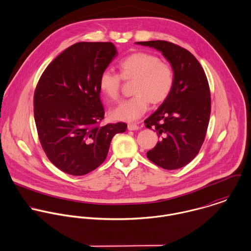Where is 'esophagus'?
Masks as SVG:
<instances>
[{
  "label": "esophagus",
  "instance_id": "obj_1",
  "mask_svg": "<svg viewBox=\"0 0 251 251\" xmlns=\"http://www.w3.org/2000/svg\"><path fill=\"white\" fill-rule=\"evenodd\" d=\"M139 129V125H137L136 123H129L128 124V130L130 131H135Z\"/></svg>",
  "mask_w": 251,
  "mask_h": 251
}]
</instances>
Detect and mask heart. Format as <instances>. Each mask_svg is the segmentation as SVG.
I'll list each match as a JSON object with an SVG mask.
<instances>
[{"instance_id":"heart-1","label":"heart","mask_w":251,"mask_h":251,"mask_svg":"<svg viewBox=\"0 0 251 251\" xmlns=\"http://www.w3.org/2000/svg\"><path fill=\"white\" fill-rule=\"evenodd\" d=\"M119 69L120 75L105 70L99 78L100 92L111 100H119L123 79L135 80V96L122 101L111 111V116L116 120L134 121L142 117L150 101L154 104L165 101L174 88L173 67L152 53H133L120 61Z\"/></svg>"}]
</instances>
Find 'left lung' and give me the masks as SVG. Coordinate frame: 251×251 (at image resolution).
Wrapping results in <instances>:
<instances>
[{
  "mask_svg": "<svg viewBox=\"0 0 251 251\" xmlns=\"http://www.w3.org/2000/svg\"><path fill=\"white\" fill-rule=\"evenodd\" d=\"M161 51L175 72L174 88L159 108L145 120L159 142L147 156L165 169L184 167L199 153L210 116V91L202 67L190 51L170 42H138Z\"/></svg>",
  "mask_w": 251,
  "mask_h": 251,
  "instance_id": "1",
  "label": "left lung"
}]
</instances>
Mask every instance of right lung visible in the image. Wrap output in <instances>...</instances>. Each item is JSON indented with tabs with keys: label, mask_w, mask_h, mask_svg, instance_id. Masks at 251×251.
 Instances as JSON below:
<instances>
[{
	"label": "right lung",
	"mask_w": 251,
	"mask_h": 251,
	"mask_svg": "<svg viewBox=\"0 0 251 251\" xmlns=\"http://www.w3.org/2000/svg\"><path fill=\"white\" fill-rule=\"evenodd\" d=\"M117 56L112 43H76L59 54L41 75L34 94L39 140L51 163L72 176H83L105 160L124 122L100 126V74Z\"/></svg>",
	"instance_id": "1"
}]
</instances>
